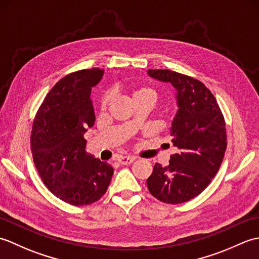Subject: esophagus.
Returning a JSON list of instances; mask_svg holds the SVG:
<instances>
[{
  "mask_svg": "<svg viewBox=\"0 0 259 259\" xmlns=\"http://www.w3.org/2000/svg\"><path fill=\"white\" fill-rule=\"evenodd\" d=\"M118 161H119V163H121V164H130V163H133V162L135 161V158H133V157H123V156H121V157L118 158Z\"/></svg>",
  "mask_w": 259,
  "mask_h": 259,
  "instance_id": "esophagus-1",
  "label": "esophagus"
}]
</instances>
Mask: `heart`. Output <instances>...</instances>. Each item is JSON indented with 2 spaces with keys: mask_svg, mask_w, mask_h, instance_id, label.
I'll use <instances>...</instances> for the list:
<instances>
[{
  "mask_svg": "<svg viewBox=\"0 0 259 259\" xmlns=\"http://www.w3.org/2000/svg\"><path fill=\"white\" fill-rule=\"evenodd\" d=\"M139 93H149V95H152L153 97H156L155 91H153L152 89H149V88H145V89H141L139 91H137L134 96L139 95ZM110 97H111V96H110V93H106V95H104V97L102 98V107L103 108L107 107V104H108V102L110 100Z\"/></svg>",
  "mask_w": 259,
  "mask_h": 259,
  "instance_id": "1",
  "label": "heart"
}]
</instances>
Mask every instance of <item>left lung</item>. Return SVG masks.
<instances>
[{"mask_svg": "<svg viewBox=\"0 0 259 259\" xmlns=\"http://www.w3.org/2000/svg\"><path fill=\"white\" fill-rule=\"evenodd\" d=\"M147 73L174 87L178 107L170 128L178 153L170 157L167 167L155 164L147 179L148 189L158 200L177 205L205 190L219 170L227 147L224 115L200 81L170 70Z\"/></svg>", "mask_w": 259, "mask_h": 259, "instance_id": "left-lung-1", "label": "left lung"}]
</instances>
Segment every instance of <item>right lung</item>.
Here are the masks:
<instances>
[{
  "label": "right lung",
  "instance_id": "add662e5",
  "mask_svg": "<svg viewBox=\"0 0 259 259\" xmlns=\"http://www.w3.org/2000/svg\"><path fill=\"white\" fill-rule=\"evenodd\" d=\"M103 69L68 74L48 93L35 115L31 149L37 172L54 196L85 206L106 194L113 168L85 151L83 135L95 124L91 88Z\"/></svg>",
  "mask_w": 259,
  "mask_h": 259
}]
</instances>
